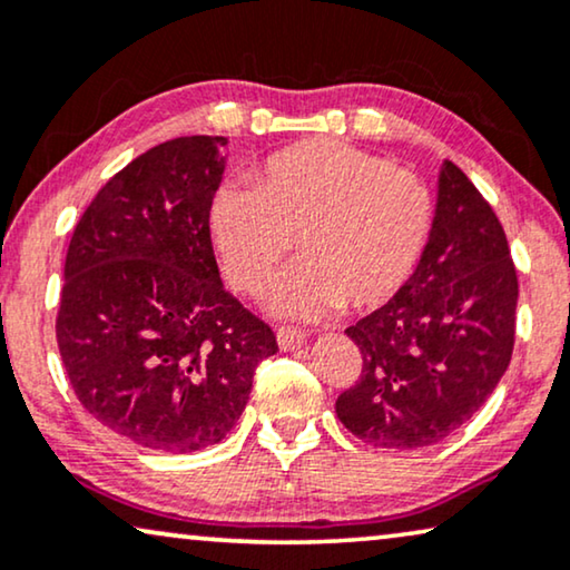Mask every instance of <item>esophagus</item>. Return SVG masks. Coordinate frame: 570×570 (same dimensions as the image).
I'll return each mask as SVG.
<instances>
[{"instance_id": "obj_1", "label": "esophagus", "mask_w": 570, "mask_h": 570, "mask_svg": "<svg viewBox=\"0 0 570 570\" xmlns=\"http://www.w3.org/2000/svg\"><path fill=\"white\" fill-rule=\"evenodd\" d=\"M276 341H278V346H282V351H296V348L304 346V341H307V333L296 331V327L282 325L276 331Z\"/></svg>"}]
</instances>
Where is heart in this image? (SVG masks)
Masks as SVG:
<instances>
[{"label": "heart", "mask_w": 570, "mask_h": 570, "mask_svg": "<svg viewBox=\"0 0 570 570\" xmlns=\"http://www.w3.org/2000/svg\"><path fill=\"white\" fill-rule=\"evenodd\" d=\"M431 227L419 175L335 139L276 151L253 186L227 183L208 208L224 274L243 292L266 284L296 237L304 258L276 278L268 307L304 320L387 304L419 268Z\"/></svg>", "instance_id": "1"}]
</instances>
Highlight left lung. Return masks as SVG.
Listing matches in <instances>:
<instances>
[{"mask_svg":"<svg viewBox=\"0 0 570 570\" xmlns=\"http://www.w3.org/2000/svg\"><path fill=\"white\" fill-rule=\"evenodd\" d=\"M519 282L507 235L468 175L444 159L426 253L403 292L346 327L364 366L335 400L351 434L384 449L442 442L501 382Z\"/></svg>","mask_w":570,"mask_h":570,"instance_id":"1","label":"left lung"}]
</instances>
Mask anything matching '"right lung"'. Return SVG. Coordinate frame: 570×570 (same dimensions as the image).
I'll use <instances>...</instances> for the list:
<instances>
[{
	"label": "right lung",
	"mask_w": 570,
	"mask_h": 570,
	"mask_svg": "<svg viewBox=\"0 0 570 570\" xmlns=\"http://www.w3.org/2000/svg\"><path fill=\"white\" fill-rule=\"evenodd\" d=\"M224 136L151 147L98 190L71 235L56 341L85 411L157 452L219 444L276 335L219 278L208 208Z\"/></svg>",
	"instance_id": "1"
}]
</instances>
